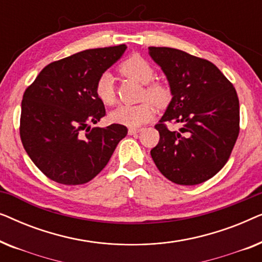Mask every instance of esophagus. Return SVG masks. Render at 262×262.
Segmentation results:
<instances>
[{
	"label": "esophagus",
	"mask_w": 262,
	"mask_h": 262,
	"mask_svg": "<svg viewBox=\"0 0 262 262\" xmlns=\"http://www.w3.org/2000/svg\"><path fill=\"white\" fill-rule=\"evenodd\" d=\"M139 131H141V128H128V135L138 134Z\"/></svg>",
	"instance_id": "obj_1"
}]
</instances>
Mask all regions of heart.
Masks as SVG:
<instances>
[{
  "label": "heart",
  "mask_w": 262,
  "mask_h": 262,
  "mask_svg": "<svg viewBox=\"0 0 262 262\" xmlns=\"http://www.w3.org/2000/svg\"><path fill=\"white\" fill-rule=\"evenodd\" d=\"M120 73L132 80L145 84L143 96L149 99L156 106L162 107L170 100V89L161 82H154L155 69L148 60L138 55L131 56L121 63ZM95 93L100 101L105 105H112L116 101V89H114L113 76L110 73H103L99 76L95 83ZM151 103L145 101L139 105H120L110 113L112 123L124 125L128 127H138L148 123L154 118Z\"/></svg>",
  "instance_id": "1"
}]
</instances>
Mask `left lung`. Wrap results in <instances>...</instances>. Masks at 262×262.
Returning <instances> with one entry per match:
<instances>
[{
	"label": "left lung",
	"instance_id": "left-lung-1",
	"mask_svg": "<svg viewBox=\"0 0 262 262\" xmlns=\"http://www.w3.org/2000/svg\"><path fill=\"white\" fill-rule=\"evenodd\" d=\"M149 55L166 75L171 100L155 128L151 149L159 170L178 185L214 177L229 160L239 132V103L231 82L209 60L181 50L150 46ZM182 125L169 132L164 122Z\"/></svg>",
	"mask_w": 262,
	"mask_h": 262
}]
</instances>
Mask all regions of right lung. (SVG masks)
Returning a JSON list of instances; mask_svg holds the SVG:
<instances>
[{"mask_svg":"<svg viewBox=\"0 0 262 262\" xmlns=\"http://www.w3.org/2000/svg\"><path fill=\"white\" fill-rule=\"evenodd\" d=\"M126 45L91 49L50 63L24 93L20 137L27 155L51 180L82 185L94 179L127 135L126 126L93 127L106 111L95 93L99 76Z\"/></svg>","mask_w":262,"mask_h":262,"instance_id":"obj_1","label":"right lung"}]
</instances>
